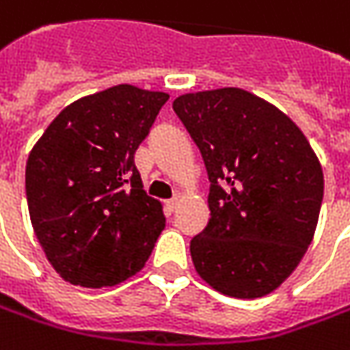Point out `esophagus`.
Listing matches in <instances>:
<instances>
[{
    "label": "esophagus",
    "mask_w": 350,
    "mask_h": 350,
    "mask_svg": "<svg viewBox=\"0 0 350 350\" xmlns=\"http://www.w3.org/2000/svg\"><path fill=\"white\" fill-rule=\"evenodd\" d=\"M180 201H182L180 198L168 199V201H166V209H168V211H176V209H178V205H180Z\"/></svg>",
    "instance_id": "esophagus-1"
}]
</instances>
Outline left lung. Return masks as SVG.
Segmentation results:
<instances>
[{
  "label": "left lung",
  "mask_w": 350,
  "mask_h": 350,
  "mask_svg": "<svg viewBox=\"0 0 350 350\" xmlns=\"http://www.w3.org/2000/svg\"><path fill=\"white\" fill-rule=\"evenodd\" d=\"M172 108L211 182V219L189 244L196 271L232 298L269 295L316 232L323 199L316 152L288 116L244 89L187 92Z\"/></svg>",
  "instance_id": "1"
}]
</instances>
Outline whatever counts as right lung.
<instances>
[{"label": "right lung", "instance_id": "1", "mask_svg": "<svg viewBox=\"0 0 350 350\" xmlns=\"http://www.w3.org/2000/svg\"><path fill=\"white\" fill-rule=\"evenodd\" d=\"M166 100V92L116 85L66 106L32 147V228L67 283L114 286L145 267L166 219L133 154Z\"/></svg>", "mask_w": 350, "mask_h": 350}]
</instances>
